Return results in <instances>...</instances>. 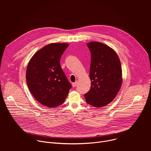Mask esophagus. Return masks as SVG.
<instances>
[{"instance_id":"esophagus-1","label":"esophagus","mask_w":151,"mask_h":151,"mask_svg":"<svg viewBox=\"0 0 151 151\" xmlns=\"http://www.w3.org/2000/svg\"><path fill=\"white\" fill-rule=\"evenodd\" d=\"M76 85H77V82H73V83H72V87H75L76 86Z\"/></svg>"}]
</instances>
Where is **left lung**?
<instances>
[{"mask_svg":"<svg viewBox=\"0 0 151 151\" xmlns=\"http://www.w3.org/2000/svg\"><path fill=\"white\" fill-rule=\"evenodd\" d=\"M91 52L90 91L85 94L88 104L103 107L110 103L119 92L122 82L119 58L109 46L91 42L87 44Z\"/></svg>","mask_w":151,"mask_h":151,"instance_id":"left-lung-1","label":"left lung"}]
</instances>
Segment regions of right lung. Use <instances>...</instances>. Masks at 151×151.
Instances as JSON below:
<instances>
[{"instance_id":"obj_1","label":"right lung","mask_w":151,"mask_h":151,"mask_svg":"<svg viewBox=\"0 0 151 151\" xmlns=\"http://www.w3.org/2000/svg\"><path fill=\"white\" fill-rule=\"evenodd\" d=\"M68 46L66 43L47 45L36 52L28 64L26 82L29 89L44 106L54 107L61 105L72 88L60 63Z\"/></svg>"}]
</instances>
